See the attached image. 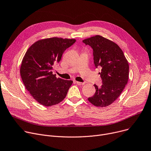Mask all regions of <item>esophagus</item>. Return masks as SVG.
I'll list each match as a JSON object with an SVG mask.
<instances>
[{
	"mask_svg": "<svg viewBox=\"0 0 151 151\" xmlns=\"http://www.w3.org/2000/svg\"><path fill=\"white\" fill-rule=\"evenodd\" d=\"M76 83L79 85V86H82V85H84V83H81V82H78V81H76Z\"/></svg>",
	"mask_w": 151,
	"mask_h": 151,
	"instance_id": "1",
	"label": "esophagus"
}]
</instances>
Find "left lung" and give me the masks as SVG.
Instances as JSON below:
<instances>
[{"mask_svg": "<svg viewBox=\"0 0 151 151\" xmlns=\"http://www.w3.org/2000/svg\"><path fill=\"white\" fill-rule=\"evenodd\" d=\"M93 49L96 68H101L99 74L103 84L94 86V95L88 101L96 107H106L113 103L121 95L129 79V64L122 50L115 42L99 35L83 41Z\"/></svg>", "mask_w": 151, "mask_h": 151, "instance_id": "left-lung-1", "label": "left lung"}]
</instances>
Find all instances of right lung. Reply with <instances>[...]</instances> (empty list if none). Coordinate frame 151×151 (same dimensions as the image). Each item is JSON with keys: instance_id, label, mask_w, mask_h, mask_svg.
Listing matches in <instances>:
<instances>
[{"instance_id": "1", "label": "right lung", "mask_w": 151, "mask_h": 151, "mask_svg": "<svg viewBox=\"0 0 151 151\" xmlns=\"http://www.w3.org/2000/svg\"><path fill=\"white\" fill-rule=\"evenodd\" d=\"M75 42L74 39L52 37L39 40L28 49L20 73L25 88L39 103L51 106L65 98L73 81L57 78L52 70Z\"/></svg>"}]
</instances>
